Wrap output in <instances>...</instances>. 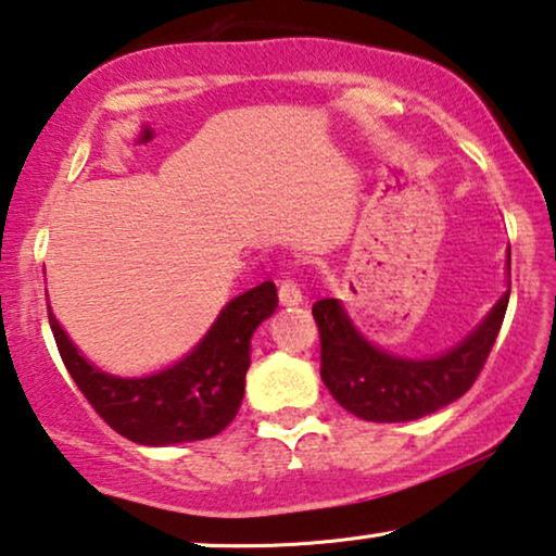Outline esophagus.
I'll list each match as a JSON object with an SVG mask.
<instances>
[{"label": "esophagus", "mask_w": 556, "mask_h": 556, "mask_svg": "<svg viewBox=\"0 0 556 556\" xmlns=\"http://www.w3.org/2000/svg\"><path fill=\"white\" fill-rule=\"evenodd\" d=\"M279 302H282L285 307L302 305V292H300V287L294 285L290 277L279 279Z\"/></svg>", "instance_id": "esophagus-1"}]
</instances>
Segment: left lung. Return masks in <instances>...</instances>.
Here are the masks:
<instances>
[{
    "label": "left lung",
    "mask_w": 556,
    "mask_h": 556,
    "mask_svg": "<svg viewBox=\"0 0 556 556\" xmlns=\"http://www.w3.org/2000/svg\"><path fill=\"white\" fill-rule=\"evenodd\" d=\"M510 266V256H508ZM510 290L483 325L438 358L412 361L379 351L353 328L338 300H317L320 376L332 399L368 421H409L453 404L483 371L498 338Z\"/></svg>",
    "instance_id": "1"
}]
</instances>
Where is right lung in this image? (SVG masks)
I'll use <instances>...</instances> for the list:
<instances>
[{
  "mask_svg": "<svg viewBox=\"0 0 556 556\" xmlns=\"http://www.w3.org/2000/svg\"><path fill=\"white\" fill-rule=\"evenodd\" d=\"M277 307V287L262 282L224 307L208 336L180 364L144 379L101 374L76 351L48 313L71 379L96 414L137 445H175L208 440L231 425L243 399L249 340Z\"/></svg>",
  "mask_w": 556,
  "mask_h": 556,
  "instance_id": "right-lung-1",
  "label": "right lung"
}]
</instances>
